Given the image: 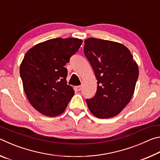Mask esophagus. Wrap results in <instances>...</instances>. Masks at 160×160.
<instances>
[{
  "label": "esophagus",
  "mask_w": 160,
  "mask_h": 160,
  "mask_svg": "<svg viewBox=\"0 0 160 160\" xmlns=\"http://www.w3.org/2000/svg\"><path fill=\"white\" fill-rule=\"evenodd\" d=\"M75 88H76V90L78 91H80L81 89H82V86H77Z\"/></svg>",
  "instance_id": "34e87169"
}]
</instances>
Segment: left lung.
Wrapping results in <instances>:
<instances>
[{
    "mask_svg": "<svg viewBox=\"0 0 160 160\" xmlns=\"http://www.w3.org/2000/svg\"><path fill=\"white\" fill-rule=\"evenodd\" d=\"M84 53L97 80L96 94L86 99L89 110L99 118L114 117L133 95L139 73L138 64L126 46L109 40L88 38Z\"/></svg>",
    "mask_w": 160,
    "mask_h": 160,
    "instance_id": "left-lung-1",
    "label": "left lung"
}]
</instances>
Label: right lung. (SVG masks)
Masks as SVG:
<instances>
[{
  "mask_svg": "<svg viewBox=\"0 0 160 160\" xmlns=\"http://www.w3.org/2000/svg\"><path fill=\"white\" fill-rule=\"evenodd\" d=\"M82 43L78 38H55L34 45L25 53L20 67L23 89L29 102L42 114H61L73 97L65 66Z\"/></svg>",
  "mask_w": 160,
  "mask_h": 160,
  "instance_id": "obj_1",
  "label": "right lung"
}]
</instances>
